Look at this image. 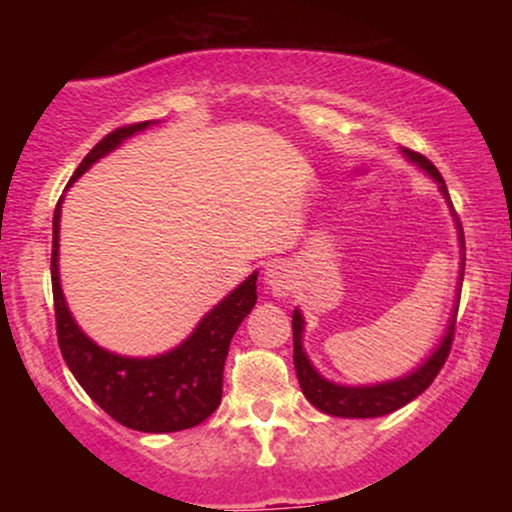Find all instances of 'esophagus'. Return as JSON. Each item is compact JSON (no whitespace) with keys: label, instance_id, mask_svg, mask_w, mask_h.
<instances>
[{"label":"esophagus","instance_id":"34e87169","mask_svg":"<svg viewBox=\"0 0 512 512\" xmlns=\"http://www.w3.org/2000/svg\"><path fill=\"white\" fill-rule=\"evenodd\" d=\"M264 284L269 286L274 296H286L296 286V272L286 260H276L264 272Z\"/></svg>","mask_w":512,"mask_h":512}]
</instances>
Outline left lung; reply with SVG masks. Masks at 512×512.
<instances>
[{
  "mask_svg": "<svg viewBox=\"0 0 512 512\" xmlns=\"http://www.w3.org/2000/svg\"><path fill=\"white\" fill-rule=\"evenodd\" d=\"M404 158L414 166H419L428 178H433L438 182V190L443 195L445 202H448L452 219H455V228H457V243H460V276H457V291L462 289V276H464V236H462V226L457 221L455 209H452L448 187H445V180L440 178L438 168L428 161L426 156L416 154V151L402 149ZM457 303H460V296H457L455 308H452V315L448 320V327H445V334L440 337V342L436 349L431 351V356H426L424 361L419 363L414 370L409 373L399 375V378L392 380H383V383H373V385H342L334 383V380H327L325 375L320 373L313 366L308 354L303 349V332H305V317L301 310H293V366H296V375L298 383H301V390L305 399L313 404L315 409L325 411L330 416H342V419H375V416H385L392 414V411L402 409L404 404H409L411 399H416L421 392L426 390L428 385L433 383V378L438 375V370L443 368L445 358L450 354V344H452V330H455V315H457Z\"/></svg>",
  "mask_w": 512,
  "mask_h": 512,
  "instance_id": "left-lung-1",
  "label": "left lung"
}]
</instances>
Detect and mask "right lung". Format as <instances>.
Masks as SVG:
<instances>
[{
  "mask_svg": "<svg viewBox=\"0 0 512 512\" xmlns=\"http://www.w3.org/2000/svg\"><path fill=\"white\" fill-rule=\"evenodd\" d=\"M154 122H139L115 129L101 139L79 168L69 185L125 139L144 132ZM64 199V197H62ZM62 199L52 221V296H55L57 339L64 361L86 395L122 426L142 433H173L202 424L221 404L223 363L228 346L240 322L248 317L257 301V272L228 293L197 322L190 337L156 356H122L103 349L76 325L72 310L64 301L60 284V219Z\"/></svg>",
  "mask_w": 512,
  "mask_h": 512,
  "instance_id": "right-lung-1",
  "label": "right lung"
}]
</instances>
